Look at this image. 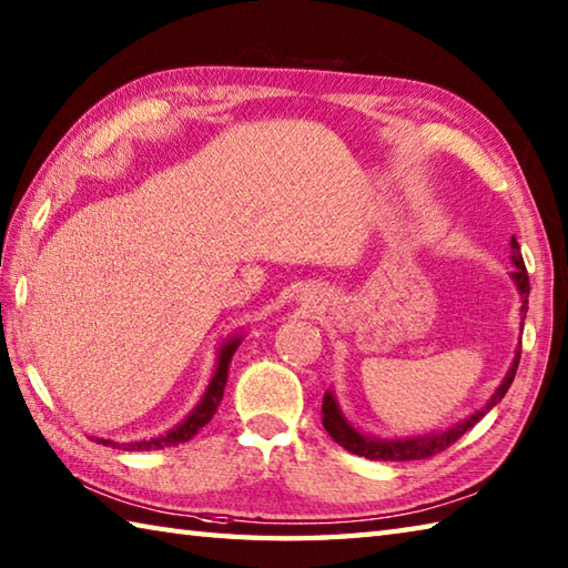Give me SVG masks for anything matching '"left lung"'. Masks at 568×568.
<instances>
[{
    "label": "left lung",
    "mask_w": 568,
    "mask_h": 568,
    "mask_svg": "<svg viewBox=\"0 0 568 568\" xmlns=\"http://www.w3.org/2000/svg\"><path fill=\"white\" fill-rule=\"evenodd\" d=\"M511 262L517 264V270L511 272V280H515L517 286H519L521 312H524V316H527V308H529L527 306L529 274H527V266H524V260H521L519 242L515 237H511ZM519 353H521V348L517 351V358H515V363H511L507 378L501 381L497 393L491 395V400L485 405V408L477 410L475 415H469L467 420L450 427V430H445V433H433V435H425V437H408V440H373V437L353 430V427L346 423V417L341 415L334 395H331V393L324 395V405H321V413H324V417H321V420H324L326 433L334 437V443H338L341 447H344V450L358 455V457L383 459V463H398V459H400V463H403V459H427V457L447 450V447H450L453 443H457L459 437H463L469 430V427L483 420L489 408H495V405L501 398H505V393L509 390L511 381H515V373H517V366H519Z\"/></svg>",
    "instance_id": "obj_1"
}]
</instances>
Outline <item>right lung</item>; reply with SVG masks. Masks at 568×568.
Returning a JSON list of instances; mask_svg holds the SVG:
<instances>
[{
    "instance_id": "add662e5",
    "label": "right lung",
    "mask_w": 568,
    "mask_h": 568,
    "mask_svg": "<svg viewBox=\"0 0 568 568\" xmlns=\"http://www.w3.org/2000/svg\"><path fill=\"white\" fill-rule=\"evenodd\" d=\"M237 346H240V338H230L227 344L222 346L220 358H217V371H215V376H212L205 395H202V400H200L197 408L192 410L185 417V420L175 427V430H170L165 435H158V437H151V440L128 443V445H123V450H163V447L187 443L192 435H197L200 427H205L212 420V415H215V410H217V405L222 400V393H224V385H227V371H230L232 353L237 351ZM99 443L115 445L111 440H99Z\"/></svg>"
}]
</instances>
